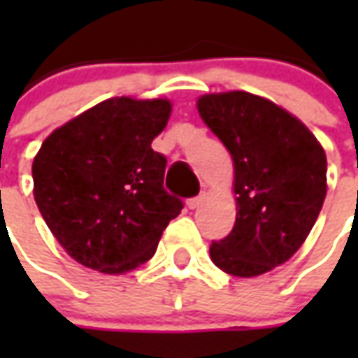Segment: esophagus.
<instances>
[{
  "label": "esophagus",
  "mask_w": 358,
  "mask_h": 358,
  "mask_svg": "<svg viewBox=\"0 0 358 358\" xmlns=\"http://www.w3.org/2000/svg\"><path fill=\"white\" fill-rule=\"evenodd\" d=\"M203 201H205V192L197 195V197H192V199H187V207H189V209H197V207H199Z\"/></svg>",
  "instance_id": "34e87169"
}]
</instances>
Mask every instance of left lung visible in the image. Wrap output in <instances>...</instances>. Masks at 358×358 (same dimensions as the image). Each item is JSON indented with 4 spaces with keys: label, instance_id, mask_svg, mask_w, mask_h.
<instances>
[{
    "label": "left lung",
    "instance_id": "obj_1",
    "mask_svg": "<svg viewBox=\"0 0 358 358\" xmlns=\"http://www.w3.org/2000/svg\"><path fill=\"white\" fill-rule=\"evenodd\" d=\"M203 122L234 159L236 224L210 243L228 274L261 276L307 240L326 197V153L299 118L259 95L226 92L199 97Z\"/></svg>",
    "mask_w": 358,
    "mask_h": 358
}]
</instances>
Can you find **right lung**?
Instances as JSON below:
<instances>
[{"label":"right lung","mask_w":358,"mask_h":358,"mask_svg":"<svg viewBox=\"0 0 358 358\" xmlns=\"http://www.w3.org/2000/svg\"><path fill=\"white\" fill-rule=\"evenodd\" d=\"M171 101L113 97L48 136L32 163L34 199L69 255L122 274L155 255L184 203L166 194V157L151 149Z\"/></svg>","instance_id":"right-lung-1"}]
</instances>
